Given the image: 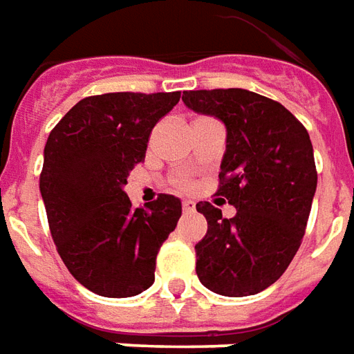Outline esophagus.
Returning <instances> with one entry per match:
<instances>
[{"label":"esophagus","mask_w":354,"mask_h":354,"mask_svg":"<svg viewBox=\"0 0 354 354\" xmlns=\"http://www.w3.org/2000/svg\"><path fill=\"white\" fill-rule=\"evenodd\" d=\"M196 204L192 201H183V212H194Z\"/></svg>","instance_id":"34e87169"}]
</instances>
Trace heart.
Segmentation results:
<instances>
[{
	"mask_svg": "<svg viewBox=\"0 0 354 354\" xmlns=\"http://www.w3.org/2000/svg\"><path fill=\"white\" fill-rule=\"evenodd\" d=\"M175 185H177L179 189H189V187H191V181H187V179L179 177V179H175Z\"/></svg>",
	"mask_w": 354,
	"mask_h": 354,
	"instance_id": "heart-1",
	"label": "heart"
}]
</instances>
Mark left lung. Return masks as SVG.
I'll use <instances>...</instances> for the list:
<instances>
[{
	"instance_id": "1",
	"label": "left lung",
	"mask_w": 354,
	"mask_h": 354,
	"mask_svg": "<svg viewBox=\"0 0 354 354\" xmlns=\"http://www.w3.org/2000/svg\"><path fill=\"white\" fill-rule=\"evenodd\" d=\"M185 106L227 129L218 196L233 218L198 202L208 231L196 243V275L223 297H248L275 283L301 247L318 173L310 136L279 102L243 88L189 90Z\"/></svg>"
}]
</instances>
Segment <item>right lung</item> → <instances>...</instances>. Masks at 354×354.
Masks as SVG:
<instances>
[{
    "label": "right lung",
    "mask_w": 354,
    "mask_h": 354,
    "mask_svg": "<svg viewBox=\"0 0 354 354\" xmlns=\"http://www.w3.org/2000/svg\"><path fill=\"white\" fill-rule=\"evenodd\" d=\"M181 92H109L80 100L48 136L40 192L63 264L88 291L125 299L153 283L156 256L181 218L160 194L135 208L123 187L145 160L153 125Z\"/></svg>",
    "instance_id": "right-lung-1"
}]
</instances>
